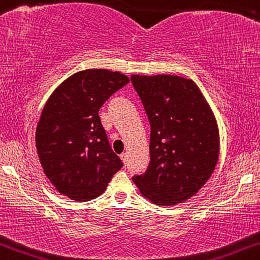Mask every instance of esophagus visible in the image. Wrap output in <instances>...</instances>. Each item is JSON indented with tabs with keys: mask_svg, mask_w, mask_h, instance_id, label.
I'll return each mask as SVG.
<instances>
[{
	"mask_svg": "<svg viewBox=\"0 0 260 260\" xmlns=\"http://www.w3.org/2000/svg\"><path fill=\"white\" fill-rule=\"evenodd\" d=\"M120 157H121L122 162H124V164L126 165V162H127V152H122V154L120 155Z\"/></svg>",
	"mask_w": 260,
	"mask_h": 260,
	"instance_id": "34e87169",
	"label": "esophagus"
}]
</instances>
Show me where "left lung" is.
I'll list each match as a JSON object with an SVG mask.
<instances>
[{
	"label": "left lung",
	"instance_id": "1",
	"mask_svg": "<svg viewBox=\"0 0 260 260\" xmlns=\"http://www.w3.org/2000/svg\"><path fill=\"white\" fill-rule=\"evenodd\" d=\"M150 122V162L134 175L140 192L157 205L197 194L219 157L215 117L192 80L174 75L131 76Z\"/></svg>",
	"mask_w": 260,
	"mask_h": 260
}]
</instances>
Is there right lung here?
I'll list each match as a JSON object with an SVG mask.
<instances>
[{
    "instance_id": "obj_1",
    "label": "right lung",
    "mask_w": 260,
    "mask_h": 260,
    "mask_svg": "<svg viewBox=\"0 0 260 260\" xmlns=\"http://www.w3.org/2000/svg\"><path fill=\"white\" fill-rule=\"evenodd\" d=\"M129 84L124 74L104 69L80 71L50 96L36 127V149L52 185L76 202L95 199L122 168L112 151L99 110Z\"/></svg>"
}]
</instances>
